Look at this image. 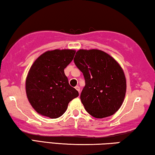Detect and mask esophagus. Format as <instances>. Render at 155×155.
Instances as JSON below:
<instances>
[{
  "instance_id": "1",
  "label": "esophagus",
  "mask_w": 155,
  "mask_h": 155,
  "mask_svg": "<svg viewBox=\"0 0 155 155\" xmlns=\"http://www.w3.org/2000/svg\"><path fill=\"white\" fill-rule=\"evenodd\" d=\"M75 88L78 92H79V94H80V87H79V86H78V85H77V86L75 87Z\"/></svg>"
}]
</instances>
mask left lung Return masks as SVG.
Returning <instances> with one entry per match:
<instances>
[{
    "instance_id": "left-lung-1",
    "label": "left lung",
    "mask_w": 155,
    "mask_h": 155,
    "mask_svg": "<svg viewBox=\"0 0 155 155\" xmlns=\"http://www.w3.org/2000/svg\"><path fill=\"white\" fill-rule=\"evenodd\" d=\"M74 62L84 74L85 85L81 93L85 109L96 118L114 115L126 93V78L117 61L98 49H80Z\"/></svg>"
}]
</instances>
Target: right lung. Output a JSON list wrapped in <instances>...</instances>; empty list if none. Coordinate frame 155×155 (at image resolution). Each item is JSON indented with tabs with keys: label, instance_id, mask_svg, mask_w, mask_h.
<instances>
[{
	"label": "right lung",
	"instance_id": "obj_1",
	"mask_svg": "<svg viewBox=\"0 0 155 155\" xmlns=\"http://www.w3.org/2000/svg\"><path fill=\"white\" fill-rule=\"evenodd\" d=\"M75 53L71 49L48 51L31 66L26 81V91L30 104L39 114L58 118L66 111L69 102L78 96L64 72Z\"/></svg>",
	"mask_w": 155,
	"mask_h": 155
}]
</instances>
